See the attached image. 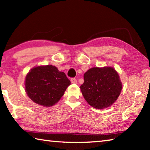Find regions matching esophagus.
Segmentation results:
<instances>
[{
	"mask_svg": "<svg viewBox=\"0 0 150 150\" xmlns=\"http://www.w3.org/2000/svg\"><path fill=\"white\" fill-rule=\"evenodd\" d=\"M71 81L72 83H74V84H77V81L75 78H72L71 79Z\"/></svg>",
	"mask_w": 150,
	"mask_h": 150,
	"instance_id": "obj_1",
	"label": "esophagus"
}]
</instances>
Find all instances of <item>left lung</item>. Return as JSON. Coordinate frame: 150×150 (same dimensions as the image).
<instances>
[{"instance_id":"8db88e82","label":"left lung","mask_w":150,"mask_h":150,"mask_svg":"<svg viewBox=\"0 0 150 150\" xmlns=\"http://www.w3.org/2000/svg\"><path fill=\"white\" fill-rule=\"evenodd\" d=\"M122 83L115 69L110 67H93L84 74L80 88L85 99L95 108L111 106L120 95Z\"/></svg>"}]
</instances>
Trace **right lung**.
I'll return each instance as SVG.
<instances>
[{
	"label": "right lung",
	"instance_id": "add662e5",
	"mask_svg": "<svg viewBox=\"0 0 150 150\" xmlns=\"http://www.w3.org/2000/svg\"><path fill=\"white\" fill-rule=\"evenodd\" d=\"M70 84L65 73L53 65L33 68L25 81L26 91L30 99L45 106H53L59 101Z\"/></svg>",
	"mask_w": 150,
	"mask_h": 150
}]
</instances>
